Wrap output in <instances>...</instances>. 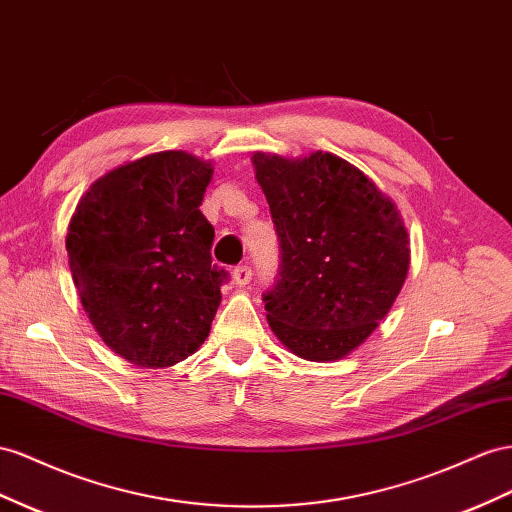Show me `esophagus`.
<instances>
[{
    "mask_svg": "<svg viewBox=\"0 0 512 512\" xmlns=\"http://www.w3.org/2000/svg\"><path fill=\"white\" fill-rule=\"evenodd\" d=\"M232 280H234V284H237V286H245V284H250V280H252V267H247V265H239L237 269L232 271Z\"/></svg>",
    "mask_w": 512,
    "mask_h": 512,
    "instance_id": "esophagus-1",
    "label": "esophagus"
}]
</instances>
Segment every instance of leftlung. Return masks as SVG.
<instances>
[{"label": "left lung", "mask_w": 512, "mask_h": 512, "mask_svg": "<svg viewBox=\"0 0 512 512\" xmlns=\"http://www.w3.org/2000/svg\"><path fill=\"white\" fill-rule=\"evenodd\" d=\"M252 161L280 239L278 282L262 295L269 327L295 355L334 362L377 329L405 284L403 217L362 170L323 150Z\"/></svg>", "instance_id": "8db88e82"}]
</instances>
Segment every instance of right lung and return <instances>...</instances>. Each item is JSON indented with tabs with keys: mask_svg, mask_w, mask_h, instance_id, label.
I'll return each mask as SVG.
<instances>
[{
	"mask_svg": "<svg viewBox=\"0 0 512 512\" xmlns=\"http://www.w3.org/2000/svg\"><path fill=\"white\" fill-rule=\"evenodd\" d=\"M213 165L163 150L107 172L81 196L66 234L73 282L109 349L168 368L200 349L226 271L211 265L215 230L200 211Z\"/></svg>",
	"mask_w": 512,
	"mask_h": 512,
	"instance_id": "obj_1",
	"label": "right lung"
}]
</instances>
